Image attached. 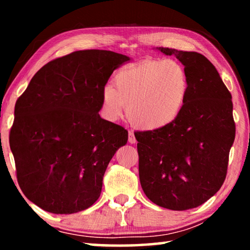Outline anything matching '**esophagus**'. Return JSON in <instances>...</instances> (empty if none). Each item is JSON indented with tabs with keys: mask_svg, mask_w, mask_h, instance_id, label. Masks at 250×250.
<instances>
[{
	"mask_svg": "<svg viewBox=\"0 0 250 250\" xmlns=\"http://www.w3.org/2000/svg\"><path fill=\"white\" fill-rule=\"evenodd\" d=\"M128 134H129V138H128L129 143H131V145H133V143L137 142V139H135V137H134L133 131H129Z\"/></svg>",
	"mask_w": 250,
	"mask_h": 250,
	"instance_id": "1",
	"label": "esophagus"
}]
</instances>
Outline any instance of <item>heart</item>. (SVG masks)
I'll return each instance as SVG.
<instances>
[{
    "mask_svg": "<svg viewBox=\"0 0 250 250\" xmlns=\"http://www.w3.org/2000/svg\"><path fill=\"white\" fill-rule=\"evenodd\" d=\"M112 84L101 92L104 113L118 120L128 104L131 121L145 130H159L173 124L184 108L188 77L174 59H147L118 71Z\"/></svg>",
    "mask_w": 250,
    "mask_h": 250,
    "instance_id": "1",
    "label": "heart"
}]
</instances>
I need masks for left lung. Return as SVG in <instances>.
Instances as JSON below:
<instances>
[{
  "instance_id": "obj_1",
  "label": "left lung",
  "mask_w": 250,
  "mask_h": 250,
  "mask_svg": "<svg viewBox=\"0 0 250 250\" xmlns=\"http://www.w3.org/2000/svg\"><path fill=\"white\" fill-rule=\"evenodd\" d=\"M174 56L188 77L179 118L166 128L135 132L139 177L146 197L172 210L202 205L225 181L235 140L231 95L215 66L202 54L156 47Z\"/></svg>"
}]
</instances>
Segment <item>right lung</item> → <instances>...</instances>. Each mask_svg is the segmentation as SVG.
<instances>
[{
  "mask_svg": "<svg viewBox=\"0 0 250 250\" xmlns=\"http://www.w3.org/2000/svg\"><path fill=\"white\" fill-rule=\"evenodd\" d=\"M131 58L78 50L34 75L16 101L10 133L24 195L53 214H74L98 200L107 167L128 141L124 126L100 117L101 92Z\"/></svg>",
  "mask_w": 250,
  "mask_h": 250,
  "instance_id": "right-lung-1",
  "label": "right lung"
}]
</instances>
